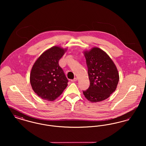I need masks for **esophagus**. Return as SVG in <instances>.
I'll list each match as a JSON object with an SVG mask.
<instances>
[{
	"label": "esophagus",
	"instance_id": "1",
	"mask_svg": "<svg viewBox=\"0 0 146 146\" xmlns=\"http://www.w3.org/2000/svg\"><path fill=\"white\" fill-rule=\"evenodd\" d=\"M76 80H77V78H75L74 79H72L70 81H71L72 82H76Z\"/></svg>",
	"mask_w": 146,
	"mask_h": 146
}]
</instances>
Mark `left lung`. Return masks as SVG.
<instances>
[{
	"label": "left lung",
	"mask_w": 146,
	"mask_h": 146,
	"mask_svg": "<svg viewBox=\"0 0 146 146\" xmlns=\"http://www.w3.org/2000/svg\"><path fill=\"white\" fill-rule=\"evenodd\" d=\"M84 56L90 86L83 91L84 95L91 102L102 101L115 90L119 79L118 70L110 56L100 48L85 51Z\"/></svg>",
	"instance_id": "1"
}]
</instances>
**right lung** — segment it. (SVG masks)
<instances>
[{
    "label": "right lung",
    "mask_w": 146,
    "mask_h": 146,
    "mask_svg": "<svg viewBox=\"0 0 146 146\" xmlns=\"http://www.w3.org/2000/svg\"><path fill=\"white\" fill-rule=\"evenodd\" d=\"M66 50L53 46L43 52L33 66L30 83L35 93L43 100H55L67 86L68 80L58 64Z\"/></svg>",
    "instance_id": "right-lung-1"
}]
</instances>
